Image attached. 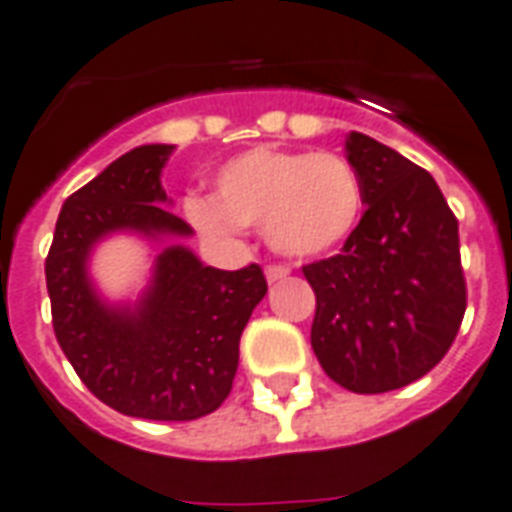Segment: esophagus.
I'll return each mask as SVG.
<instances>
[{"instance_id":"34e87169","label":"esophagus","mask_w":512,"mask_h":512,"mask_svg":"<svg viewBox=\"0 0 512 512\" xmlns=\"http://www.w3.org/2000/svg\"><path fill=\"white\" fill-rule=\"evenodd\" d=\"M282 277H288V268L277 266V263L266 266V280L268 282H277V280H282Z\"/></svg>"}]
</instances>
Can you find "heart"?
I'll list each match as a JSON object with an SVG mask.
<instances>
[{"instance_id": "heart-1", "label": "heart", "mask_w": 512, "mask_h": 512, "mask_svg": "<svg viewBox=\"0 0 512 512\" xmlns=\"http://www.w3.org/2000/svg\"><path fill=\"white\" fill-rule=\"evenodd\" d=\"M182 207L207 238L232 241L244 227H263L280 255L316 257L355 230L363 191L341 155L255 146L216 171L213 196L191 194Z\"/></svg>"}]
</instances>
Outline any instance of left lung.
I'll return each instance as SVG.
<instances>
[{"instance_id": "left-lung-1", "label": "left lung", "mask_w": 512, "mask_h": 512, "mask_svg": "<svg viewBox=\"0 0 512 512\" xmlns=\"http://www.w3.org/2000/svg\"><path fill=\"white\" fill-rule=\"evenodd\" d=\"M366 213L338 255L302 266L316 293L310 343L355 393L405 388L441 363L466 313L457 219L438 182L391 146L346 135Z\"/></svg>"}]
</instances>
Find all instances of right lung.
Listing matches in <instances>:
<instances>
[{"label": "right lung", "instance_id": "add662e5", "mask_svg": "<svg viewBox=\"0 0 512 512\" xmlns=\"http://www.w3.org/2000/svg\"><path fill=\"white\" fill-rule=\"evenodd\" d=\"M171 152L138 146L66 199L46 255V291L57 343L96 399L124 416L194 421L230 396L241 332L268 291L263 268L221 271L185 246H166L135 305H110L88 277V255L110 232L152 241L194 232L160 205Z\"/></svg>", "mask_w": 512, "mask_h": 512}]
</instances>
